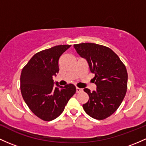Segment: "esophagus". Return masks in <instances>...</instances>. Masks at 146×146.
Wrapping results in <instances>:
<instances>
[{
    "label": "esophagus",
    "mask_w": 146,
    "mask_h": 146,
    "mask_svg": "<svg viewBox=\"0 0 146 146\" xmlns=\"http://www.w3.org/2000/svg\"><path fill=\"white\" fill-rule=\"evenodd\" d=\"M82 91H83V89H80V88H78V87H76V92L77 93H80Z\"/></svg>",
    "instance_id": "esophagus-1"
}]
</instances>
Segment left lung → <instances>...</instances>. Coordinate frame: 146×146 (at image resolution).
Listing matches in <instances>:
<instances>
[{
  "mask_svg": "<svg viewBox=\"0 0 146 146\" xmlns=\"http://www.w3.org/2000/svg\"><path fill=\"white\" fill-rule=\"evenodd\" d=\"M77 53L85 59L94 78L96 90L84 91L89 99L82 105L89 116L103 120L114 113L127 91V72L118 56L106 46L93 43L75 44Z\"/></svg>",
  "mask_w": 146,
  "mask_h": 146,
  "instance_id": "left-lung-1",
  "label": "left lung"
}]
</instances>
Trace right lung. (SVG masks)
Listing matches in <instances>:
<instances>
[{"label":"right lung","mask_w":146,"mask_h":146,"mask_svg":"<svg viewBox=\"0 0 146 146\" xmlns=\"http://www.w3.org/2000/svg\"><path fill=\"white\" fill-rule=\"evenodd\" d=\"M71 45H60L37 52L24 66L21 74V91L24 101L37 117L46 121L62 113L76 91L68 84L60 86L52 80L59 73V59Z\"/></svg>","instance_id":"right-lung-1"}]
</instances>
